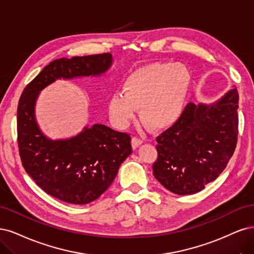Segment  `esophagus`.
<instances>
[{
	"instance_id": "esophagus-1",
	"label": "esophagus",
	"mask_w": 254,
	"mask_h": 254,
	"mask_svg": "<svg viewBox=\"0 0 254 254\" xmlns=\"http://www.w3.org/2000/svg\"><path fill=\"white\" fill-rule=\"evenodd\" d=\"M143 143V139L142 138H140V137H137V136H135V137H133V139H132V145H133V149H137L139 145L140 144H142Z\"/></svg>"
}]
</instances>
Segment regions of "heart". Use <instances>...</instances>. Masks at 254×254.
Returning <instances> with one entry per match:
<instances>
[{
	"label": "heart",
	"instance_id": "1",
	"mask_svg": "<svg viewBox=\"0 0 254 254\" xmlns=\"http://www.w3.org/2000/svg\"><path fill=\"white\" fill-rule=\"evenodd\" d=\"M190 71L182 63L155 62L132 71L124 82V92H115L109 101L112 120L126 127L141 108L142 124L162 130L181 119L190 91Z\"/></svg>",
	"mask_w": 254,
	"mask_h": 254
}]
</instances>
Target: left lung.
I'll list each match as a JSON object with an SVG mask.
<instances>
[{
	"label": "left lung",
	"mask_w": 254,
	"mask_h": 254,
	"mask_svg": "<svg viewBox=\"0 0 254 254\" xmlns=\"http://www.w3.org/2000/svg\"><path fill=\"white\" fill-rule=\"evenodd\" d=\"M237 109L235 87L214 103L188 104L181 119L156 139L155 178L178 195L197 193L214 182L235 150Z\"/></svg>",
	"instance_id": "8db88e82"
}]
</instances>
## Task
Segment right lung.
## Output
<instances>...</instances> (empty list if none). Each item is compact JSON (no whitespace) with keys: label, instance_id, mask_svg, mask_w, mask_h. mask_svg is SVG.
Here are the masks:
<instances>
[{"label":"right lung","instance_id":"1","mask_svg":"<svg viewBox=\"0 0 254 254\" xmlns=\"http://www.w3.org/2000/svg\"><path fill=\"white\" fill-rule=\"evenodd\" d=\"M112 64L109 53L57 59L21 95L17 126L22 165L41 189L62 201L85 204L108 190L120 165L132 153L130 137L104 125H94L73 137L53 140L37 124L38 96L56 80L100 76Z\"/></svg>","mask_w":254,"mask_h":254}]
</instances>
